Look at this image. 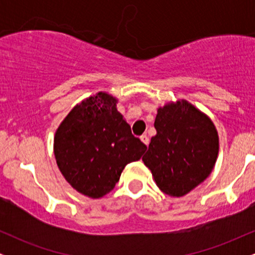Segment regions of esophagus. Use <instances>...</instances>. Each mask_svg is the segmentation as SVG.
I'll list each match as a JSON object with an SVG mask.
<instances>
[{"mask_svg":"<svg viewBox=\"0 0 255 255\" xmlns=\"http://www.w3.org/2000/svg\"><path fill=\"white\" fill-rule=\"evenodd\" d=\"M140 140H141L142 142H144V144L147 146L148 145V142H150V139H148V136L146 135V134H144V135H141L140 136Z\"/></svg>","mask_w":255,"mask_h":255,"instance_id":"obj_1","label":"esophagus"}]
</instances>
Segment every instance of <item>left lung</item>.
Wrapping results in <instances>:
<instances>
[{"label": "left lung", "mask_w": 255, "mask_h": 255, "mask_svg": "<svg viewBox=\"0 0 255 255\" xmlns=\"http://www.w3.org/2000/svg\"><path fill=\"white\" fill-rule=\"evenodd\" d=\"M154 128L142 162L160 191L183 197L211 174L219 150L217 129L184 99L158 108Z\"/></svg>", "instance_id": "8db88e82"}]
</instances>
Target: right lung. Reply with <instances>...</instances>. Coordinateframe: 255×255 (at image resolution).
I'll list each match as a JSON object with an SVG mask.
<instances>
[{"instance_id": "right-lung-1", "label": "right lung", "mask_w": 255, "mask_h": 255, "mask_svg": "<svg viewBox=\"0 0 255 255\" xmlns=\"http://www.w3.org/2000/svg\"><path fill=\"white\" fill-rule=\"evenodd\" d=\"M116 103L109 93H96L75 105L55 133L61 174L75 191L92 199L113 191L125 166L147 148L131 134Z\"/></svg>"}]
</instances>
